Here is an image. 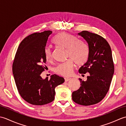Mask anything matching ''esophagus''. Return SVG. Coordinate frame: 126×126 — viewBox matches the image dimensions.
Listing matches in <instances>:
<instances>
[{"label":"esophagus","mask_w":126,"mask_h":126,"mask_svg":"<svg viewBox=\"0 0 126 126\" xmlns=\"http://www.w3.org/2000/svg\"><path fill=\"white\" fill-rule=\"evenodd\" d=\"M64 79H65V82H68L69 81H70V80L71 79H70V78H65Z\"/></svg>","instance_id":"esophagus-1"}]
</instances>
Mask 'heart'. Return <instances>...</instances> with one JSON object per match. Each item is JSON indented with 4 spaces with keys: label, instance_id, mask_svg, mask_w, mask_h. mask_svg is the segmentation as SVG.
<instances>
[{
    "label": "heart",
    "instance_id": "obj_1",
    "mask_svg": "<svg viewBox=\"0 0 126 126\" xmlns=\"http://www.w3.org/2000/svg\"><path fill=\"white\" fill-rule=\"evenodd\" d=\"M53 43L58 47L67 49V57L71 58L56 66L55 71L57 74L64 77L70 76L73 71L74 62L79 65L84 64L87 62L89 56L87 45L74 36L66 32H61L55 37ZM45 56L47 61L52 60L53 53L50 48L45 49Z\"/></svg>",
    "mask_w": 126,
    "mask_h": 126
}]
</instances>
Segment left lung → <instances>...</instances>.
<instances>
[{"label": "left lung", "instance_id": "obj_1", "mask_svg": "<svg viewBox=\"0 0 126 126\" xmlns=\"http://www.w3.org/2000/svg\"><path fill=\"white\" fill-rule=\"evenodd\" d=\"M78 34L89 47L88 61L79 71L82 74L89 73V75L85 81L79 79L81 86L73 93L72 98L80 105H93L105 97L110 87L114 73L111 50L107 41L98 34L87 31Z\"/></svg>", "mask_w": 126, "mask_h": 126}]
</instances>
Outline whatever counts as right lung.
<instances>
[{
	"mask_svg": "<svg viewBox=\"0 0 126 126\" xmlns=\"http://www.w3.org/2000/svg\"><path fill=\"white\" fill-rule=\"evenodd\" d=\"M51 31L36 32L21 42L16 53L12 72L20 95L27 102L41 106L54 100L55 88L64 82L63 77L52 75L43 79L47 59L45 56Z\"/></svg>",
	"mask_w": 126,
	"mask_h": 126,
	"instance_id": "right-lung-1",
	"label": "right lung"
}]
</instances>
